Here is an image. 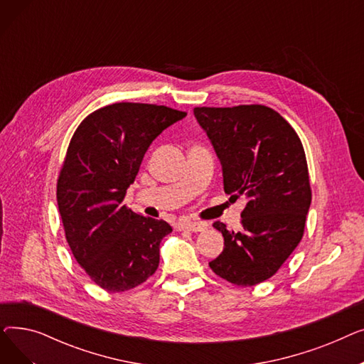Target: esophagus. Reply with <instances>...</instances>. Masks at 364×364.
Segmentation results:
<instances>
[{"label":"esophagus","mask_w":364,"mask_h":364,"mask_svg":"<svg viewBox=\"0 0 364 364\" xmlns=\"http://www.w3.org/2000/svg\"><path fill=\"white\" fill-rule=\"evenodd\" d=\"M206 227L208 224L202 221H183L178 224L180 230H188V232H202Z\"/></svg>","instance_id":"1"}]
</instances>
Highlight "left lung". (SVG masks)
Listing matches in <instances>:
<instances>
[{"mask_svg":"<svg viewBox=\"0 0 364 364\" xmlns=\"http://www.w3.org/2000/svg\"><path fill=\"white\" fill-rule=\"evenodd\" d=\"M223 165L224 192L246 198L240 230L223 233L224 250L209 262L221 279L254 286L270 279L304 236L311 203L307 158L296 131L264 105L195 107Z\"/></svg>","mask_w":364,"mask_h":364,"instance_id":"left-lung-1","label":"left lung"}]
</instances>
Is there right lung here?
<instances>
[{"mask_svg":"<svg viewBox=\"0 0 364 364\" xmlns=\"http://www.w3.org/2000/svg\"><path fill=\"white\" fill-rule=\"evenodd\" d=\"M186 112L121 102L94 110L75 129L57 178V205L70 251L107 292L144 283L159 265L164 220L122 205L151 141Z\"/></svg>","mask_w":364,"mask_h":364,"instance_id":"add662e5","label":"right lung"}]
</instances>
